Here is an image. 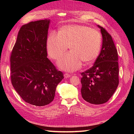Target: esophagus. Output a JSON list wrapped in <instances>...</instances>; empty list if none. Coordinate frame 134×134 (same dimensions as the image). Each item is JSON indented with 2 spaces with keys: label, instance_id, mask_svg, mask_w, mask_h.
I'll list each match as a JSON object with an SVG mask.
<instances>
[{
  "label": "esophagus",
  "instance_id": "1",
  "mask_svg": "<svg viewBox=\"0 0 134 134\" xmlns=\"http://www.w3.org/2000/svg\"><path fill=\"white\" fill-rule=\"evenodd\" d=\"M64 76L65 77V78H69V77L71 76L70 74H68L67 73V72H66V73H65L64 74Z\"/></svg>",
  "mask_w": 134,
  "mask_h": 134
}]
</instances>
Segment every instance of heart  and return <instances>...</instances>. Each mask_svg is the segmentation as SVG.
<instances>
[{
    "label": "heart",
    "mask_w": 134,
    "mask_h": 134,
    "mask_svg": "<svg viewBox=\"0 0 134 134\" xmlns=\"http://www.w3.org/2000/svg\"><path fill=\"white\" fill-rule=\"evenodd\" d=\"M102 42L98 31L87 26L70 25L61 27L58 34L52 32L48 35L46 48L50 57L57 60L69 46L71 51L59 61L58 66L63 70L72 71L79 69L83 61L89 63L97 58Z\"/></svg>",
    "instance_id": "1"
}]
</instances>
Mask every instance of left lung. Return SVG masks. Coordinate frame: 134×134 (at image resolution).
<instances>
[{"instance_id":"8db88e82","label":"left lung","mask_w":134,"mask_h":134,"mask_svg":"<svg viewBox=\"0 0 134 134\" xmlns=\"http://www.w3.org/2000/svg\"><path fill=\"white\" fill-rule=\"evenodd\" d=\"M102 35V46L94 65L81 75L83 98L93 104L107 102L119 84L118 54L112 36L99 25Z\"/></svg>"}]
</instances>
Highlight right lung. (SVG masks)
Listing matches in <instances>:
<instances>
[{
	"mask_svg": "<svg viewBox=\"0 0 134 134\" xmlns=\"http://www.w3.org/2000/svg\"><path fill=\"white\" fill-rule=\"evenodd\" d=\"M50 20L23 25L10 55L12 84L26 102L44 106L54 100L56 88L64 78L47 56Z\"/></svg>",
	"mask_w": 134,
	"mask_h": 134,
	"instance_id": "obj_1",
	"label": "right lung"
}]
</instances>
